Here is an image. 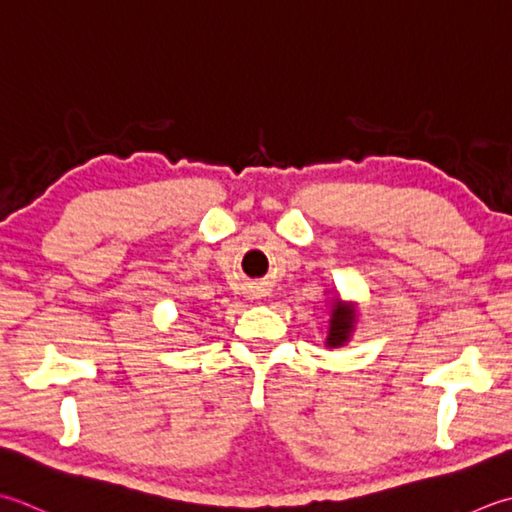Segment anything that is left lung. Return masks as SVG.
Listing matches in <instances>:
<instances>
[{"mask_svg": "<svg viewBox=\"0 0 512 512\" xmlns=\"http://www.w3.org/2000/svg\"><path fill=\"white\" fill-rule=\"evenodd\" d=\"M357 322V308L342 299H333V308H330V322H328V335H326V346L339 348L346 346V342L353 335Z\"/></svg>", "mask_w": 512, "mask_h": 512, "instance_id": "obj_1", "label": "left lung"}]
</instances>
